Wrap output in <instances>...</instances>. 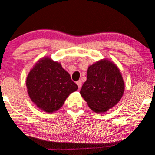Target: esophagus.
Listing matches in <instances>:
<instances>
[{"instance_id": "obj_1", "label": "esophagus", "mask_w": 155, "mask_h": 155, "mask_svg": "<svg viewBox=\"0 0 155 155\" xmlns=\"http://www.w3.org/2000/svg\"><path fill=\"white\" fill-rule=\"evenodd\" d=\"M76 84H77L78 87H79V89H80L81 87V81L79 80L78 81H76Z\"/></svg>"}]
</instances>
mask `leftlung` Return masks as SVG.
<instances>
[{"label": "left lung", "instance_id": "1", "mask_svg": "<svg viewBox=\"0 0 155 155\" xmlns=\"http://www.w3.org/2000/svg\"><path fill=\"white\" fill-rule=\"evenodd\" d=\"M125 85L121 73L113 62L102 59L90 65L80 94L91 110L106 113L121 99Z\"/></svg>", "mask_w": 155, "mask_h": 155}]
</instances>
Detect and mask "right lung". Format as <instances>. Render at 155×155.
I'll return each instance as SVG.
<instances>
[{"label":"right lung","mask_w":155,"mask_h":155,"mask_svg":"<svg viewBox=\"0 0 155 155\" xmlns=\"http://www.w3.org/2000/svg\"><path fill=\"white\" fill-rule=\"evenodd\" d=\"M25 84L32 102L48 113L57 111L69 95L78 90L77 84L61 63L48 57L35 63L27 76Z\"/></svg>","instance_id":"add662e5"}]
</instances>
